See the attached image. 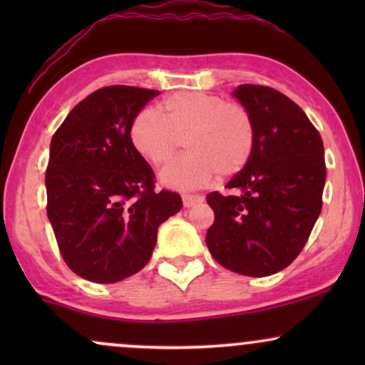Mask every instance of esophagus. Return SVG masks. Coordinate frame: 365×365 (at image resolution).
<instances>
[{"mask_svg": "<svg viewBox=\"0 0 365 365\" xmlns=\"http://www.w3.org/2000/svg\"><path fill=\"white\" fill-rule=\"evenodd\" d=\"M182 200H183V206L192 207V206H195V204L202 202L204 197L199 195V194H183L182 195Z\"/></svg>", "mask_w": 365, "mask_h": 365, "instance_id": "34e87169", "label": "esophagus"}]
</instances>
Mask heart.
Returning a JSON list of instances; mask_svg holds the SVG:
<instances>
[{
    "label": "heart",
    "mask_w": 365,
    "mask_h": 365,
    "mask_svg": "<svg viewBox=\"0 0 365 365\" xmlns=\"http://www.w3.org/2000/svg\"><path fill=\"white\" fill-rule=\"evenodd\" d=\"M130 142L154 168H163L185 144L188 153L163 171L173 188H197L245 168L255 148L250 113L207 92H178L156 108H142L130 123Z\"/></svg>",
    "instance_id": "obj_1"
}]
</instances>
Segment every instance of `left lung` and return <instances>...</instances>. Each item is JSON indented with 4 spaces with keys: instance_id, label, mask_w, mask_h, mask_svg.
Wrapping results in <instances>:
<instances>
[{
    "instance_id": "8db88e82",
    "label": "left lung",
    "mask_w": 365,
    "mask_h": 365,
    "mask_svg": "<svg viewBox=\"0 0 365 365\" xmlns=\"http://www.w3.org/2000/svg\"><path fill=\"white\" fill-rule=\"evenodd\" d=\"M233 96L250 113L255 148L245 168L225 188L209 192L215 223L209 252L233 273L269 276L295 261L322 207L324 145L299 104L267 86L244 83Z\"/></svg>"
}]
</instances>
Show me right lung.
Returning <instances> with one entry per match:
<instances>
[{
    "label": "right lung",
    "mask_w": 365,
    "mask_h": 365,
    "mask_svg": "<svg viewBox=\"0 0 365 365\" xmlns=\"http://www.w3.org/2000/svg\"><path fill=\"white\" fill-rule=\"evenodd\" d=\"M159 91L108 86L87 96L54 132L46 170L48 217L66 266L116 283L149 262L163 221L182 209L156 192V175L130 142V123Z\"/></svg>",
    "instance_id": "right-lung-1"
}]
</instances>
